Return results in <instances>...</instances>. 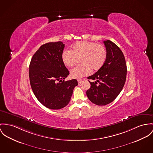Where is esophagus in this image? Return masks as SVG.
<instances>
[{"label": "esophagus", "mask_w": 153, "mask_h": 153, "mask_svg": "<svg viewBox=\"0 0 153 153\" xmlns=\"http://www.w3.org/2000/svg\"><path fill=\"white\" fill-rule=\"evenodd\" d=\"M82 80H78V83L79 84H80V83H81V82H82Z\"/></svg>", "instance_id": "esophagus-1"}]
</instances>
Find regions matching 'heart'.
<instances>
[{"label": "heart", "instance_id": "b5f03b06", "mask_svg": "<svg viewBox=\"0 0 153 153\" xmlns=\"http://www.w3.org/2000/svg\"><path fill=\"white\" fill-rule=\"evenodd\" d=\"M61 57L63 64L67 67L74 66L80 58V61L82 63L71 71L72 78L80 79L89 75L92 69L98 71L103 66L107 58V51L101 44L79 41L73 44L71 51L64 50Z\"/></svg>", "mask_w": 153, "mask_h": 153}]
</instances>
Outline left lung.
Listing matches in <instances>:
<instances>
[{"instance_id": "left-lung-1", "label": "left lung", "mask_w": 153, "mask_h": 153, "mask_svg": "<svg viewBox=\"0 0 153 153\" xmlns=\"http://www.w3.org/2000/svg\"><path fill=\"white\" fill-rule=\"evenodd\" d=\"M104 43L107 51L106 60L101 69L88 77V79L96 81H89L91 87L86 92L90 101L97 105L112 102L121 92L126 79L127 67L123 52L109 40Z\"/></svg>"}]
</instances>
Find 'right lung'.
I'll list each match as a JSON object with an SVG mask.
<instances>
[{
  "label": "right lung",
  "mask_w": 153,
  "mask_h": 153,
  "mask_svg": "<svg viewBox=\"0 0 153 153\" xmlns=\"http://www.w3.org/2000/svg\"><path fill=\"white\" fill-rule=\"evenodd\" d=\"M65 44L48 42L34 53L29 66L30 82L37 100L49 109H59L67 105L77 80L65 82L69 74L62 60Z\"/></svg>",
  "instance_id": "1"
}]
</instances>
